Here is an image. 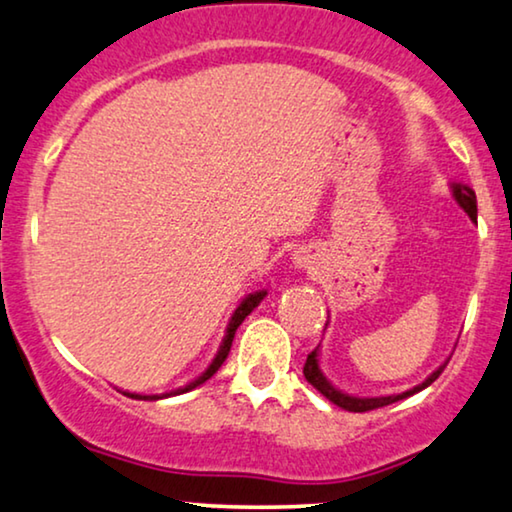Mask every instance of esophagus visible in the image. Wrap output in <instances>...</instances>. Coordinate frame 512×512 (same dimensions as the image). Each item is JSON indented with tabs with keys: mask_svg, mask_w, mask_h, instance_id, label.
<instances>
[{
	"mask_svg": "<svg viewBox=\"0 0 512 512\" xmlns=\"http://www.w3.org/2000/svg\"><path fill=\"white\" fill-rule=\"evenodd\" d=\"M292 259H294V264H297V266H306V255L301 253V250H297Z\"/></svg>",
	"mask_w": 512,
	"mask_h": 512,
	"instance_id": "1",
	"label": "esophagus"
}]
</instances>
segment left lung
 <instances>
[{"label":"left lung","instance_id":"8db88e82","mask_svg":"<svg viewBox=\"0 0 512 512\" xmlns=\"http://www.w3.org/2000/svg\"><path fill=\"white\" fill-rule=\"evenodd\" d=\"M452 197L457 199V204L464 208L466 213H469V218L475 222L478 220V204H475V192L471 190L469 185L464 183H452ZM445 369L443 366H438V369L431 373V376L424 380L422 385L413 387V390L408 392H401V394H392V397H350V394H345L341 390H336L334 385L329 383V380L325 378V373L320 371V359H318V348H315L311 355L306 357V364H304V376L308 383H311L315 390H318L322 397H327L331 403H336L338 408H345L350 410V413H366V410H373V408H383V406H390V403L394 401H401L406 397H413V394H417L420 390H424V387H429L434 380L441 376Z\"/></svg>","mask_w":512,"mask_h":512}]
</instances>
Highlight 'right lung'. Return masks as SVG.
I'll list each match as a JSON object with an SVG mask.
<instances>
[{"mask_svg":"<svg viewBox=\"0 0 512 512\" xmlns=\"http://www.w3.org/2000/svg\"><path fill=\"white\" fill-rule=\"evenodd\" d=\"M264 297H266V290H259V292L248 294V297L241 301L239 308H236L234 315H232V320H229V325H227V334H225V338H222V345H220L218 355H215V359L211 362V366H208V369H206L204 373H201L199 378H194L192 383H187L185 387H178V390H174V392H167V394H134V392H122V394H125V397H132V399H150V401H155V399L171 397V394H183V392H190V390H194V387H199L201 383H206V380L211 378L213 373L220 369L222 362H225V359H227V355H229V348H232V341H234L236 329H239L241 322L246 320L248 315L255 311V308L259 306V301H262Z\"/></svg>","mask_w":512,"mask_h":512,"instance_id":"right-lung-1","label":"right lung"}]
</instances>
